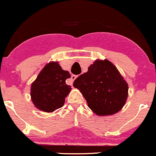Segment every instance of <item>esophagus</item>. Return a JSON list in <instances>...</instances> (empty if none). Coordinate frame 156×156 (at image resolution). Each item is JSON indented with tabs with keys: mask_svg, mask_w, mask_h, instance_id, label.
I'll use <instances>...</instances> for the list:
<instances>
[{
	"mask_svg": "<svg viewBox=\"0 0 156 156\" xmlns=\"http://www.w3.org/2000/svg\"><path fill=\"white\" fill-rule=\"evenodd\" d=\"M77 78V76H75V75H73V76H71V80H72V83H73V81H74V80L76 79V78ZM72 84V83H71Z\"/></svg>",
	"mask_w": 156,
	"mask_h": 156,
	"instance_id": "obj_1",
	"label": "esophagus"
}]
</instances>
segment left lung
<instances>
[{
    "label": "left lung",
    "instance_id": "8db88e82",
    "mask_svg": "<svg viewBox=\"0 0 156 156\" xmlns=\"http://www.w3.org/2000/svg\"><path fill=\"white\" fill-rule=\"evenodd\" d=\"M82 93L89 108L99 116L112 115L124 106L128 83L108 60H97L73 83Z\"/></svg>",
    "mask_w": 156,
    "mask_h": 156
}]
</instances>
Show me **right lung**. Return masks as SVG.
I'll return each instance as SVG.
<instances>
[{"mask_svg": "<svg viewBox=\"0 0 156 156\" xmlns=\"http://www.w3.org/2000/svg\"><path fill=\"white\" fill-rule=\"evenodd\" d=\"M69 78V73L63 70L57 62L47 64L31 85V100L35 106L45 112H53L63 106L71 90L70 86L66 84Z\"/></svg>", "mask_w": 156, "mask_h": 156, "instance_id": "obj_1", "label": "right lung"}]
</instances>
